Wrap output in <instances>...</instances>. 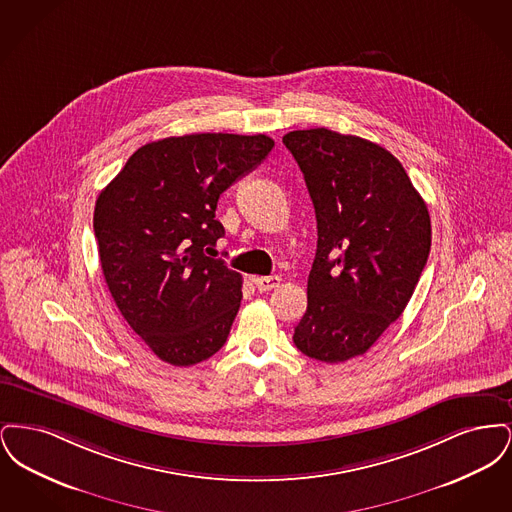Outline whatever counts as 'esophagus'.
<instances>
[{
	"label": "esophagus",
	"instance_id": "1",
	"mask_svg": "<svg viewBox=\"0 0 512 512\" xmlns=\"http://www.w3.org/2000/svg\"><path fill=\"white\" fill-rule=\"evenodd\" d=\"M253 284L259 292H270L280 286V276H255Z\"/></svg>",
	"mask_w": 512,
	"mask_h": 512
}]
</instances>
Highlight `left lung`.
Here are the masks:
<instances>
[{
  "mask_svg": "<svg viewBox=\"0 0 512 512\" xmlns=\"http://www.w3.org/2000/svg\"><path fill=\"white\" fill-rule=\"evenodd\" d=\"M317 215V255L295 347L322 363L366 353L405 311L426 267L424 199L388 149L328 128L282 138Z\"/></svg>",
  "mask_w": 512,
  "mask_h": 512,
  "instance_id": "8db88e82",
  "label": "left lung"
}]
</instances>
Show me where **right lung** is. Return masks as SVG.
I'll use <instances>...</instances> for the list:
<instances>
[{
	"label": "right lung",
	"mask_w": 512,
	"mask_h": 512,
	"mask_svg": "<svg viewBox=\"0 0 512 512\" xmlns=\"http://www.w3.org/2000/svg\"><path fill=\"white\" fill-rule=\"evenodd\" d=\"M274 147L265 134H188L130 155L99 194V263L130 328L165 363L192 366L226 343L242 276L209 257L217 201Z\"/></svg>",
	"instance_id": "add662e5"
}]
</instances>
